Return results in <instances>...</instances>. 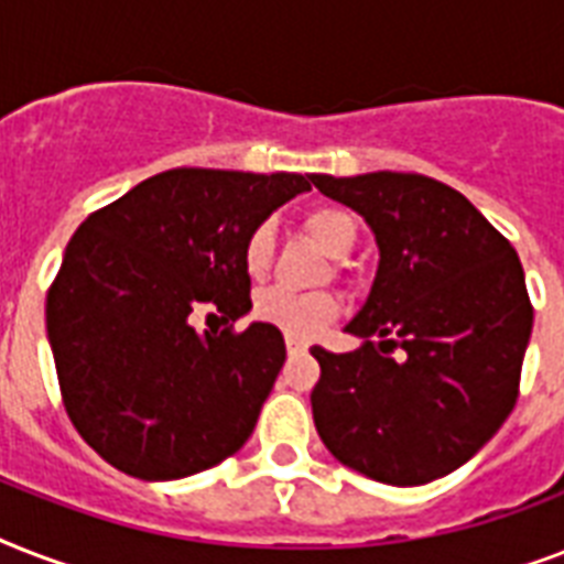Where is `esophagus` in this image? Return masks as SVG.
Instances as JSON below:
<instances>
[{
    "label": "esophagus",
    "mask_w": 564,
    "mask_h": 564,
    "mask_svg": "<svg viewBox=\"0 0 564 564\" xmlns=\"http://www.w3.org/2000/svg\"><path fill=\"white\" fill-rule=\"evenodd\" d=\"M283 343H286V351H290V354H304V351H307V343H304V339H295V336H286Z\"/></svg>",
    "instance_id": "obj_1"
}]
</instances>
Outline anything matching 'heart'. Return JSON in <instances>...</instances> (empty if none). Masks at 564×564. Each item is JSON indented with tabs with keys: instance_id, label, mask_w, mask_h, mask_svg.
<instances>
[{
	"instance_id": "obj_1",
	"label": "heart",
	"mask_w": 564,
	"mask_h": 564,
	"mask_svg": "<svg viewBox=\"0 0 564 564\" xmlns=\"http://www.w3.org/2000/svg\"><path fill=\"white\" fill-rule=\"evenodd\" d=\"M301 228L316 242L327 257L345 260L357 248L360 239V221L348 207L339 204H318L304 213ZM274 257V228L269 221H260L248 230L242 242V265L251 278H263ZM343 313V304L334 292H292L272 286L254 299V318L269 327H278L281 334L295 339H316L334 325Z\"/></svg>"
}]
</instances>
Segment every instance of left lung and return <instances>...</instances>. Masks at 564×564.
I'll return each instance as SVG.
<instances>
[{"label":"left lung","mask_w":564,"mask_h":564,"mask_svg":"<svg viewBox=\"0 0 564 564\" xmlns=\"http://www.w3.org/2000/svg\"><path fill=\"white\" fill-rule=\"evenodd\" d=\"M313 184L360 213L380 248L369 301L345 327L362 348H310L322 366L310 394L318 436L371 480L445 477L518 401L533 330L521 260L463 193L419 172L313 175Z\"/></svg>","instance_id":"1"}]
</instances>
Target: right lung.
<instances>
[{
	"label": "right lung",
	"instance_id": "right-lung-1",
	"mask_svg": "<svg viewBox=\"0 0 564 564\" xmlns=\"http://www.w3.org/2000/svg\"><path fill=\"white\" fill-rule=\"evenodd\" d=\"M313 175L181 166L145 178L78 225L46 292V330L66 415L128 477L178 480L246 445L286 360L254 322L248 230ZM198 312L221 332L198 335Z\"/></svg>",
	"mask_w": 564,
	"mask_h": 564
}]
</instances>
